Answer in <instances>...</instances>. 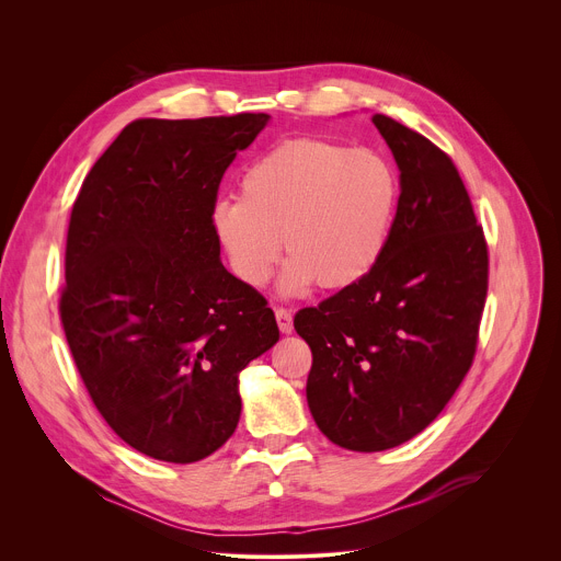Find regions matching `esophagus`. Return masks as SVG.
Segmentation results:
<instances>
[{
  "mask_svg": "<svg viewBox=\"0 0 561 561\" xmlns=\"http://www.w3.org/2000/svg\"><path fill=\"white\" fill-rule=\"evenodd\" d=\"M275 317H277V327L284 335L293 333V312L288 308H284V306L275 308Z\"/></svg>",
  "mask_w": 561,
  "mask_h": 561,
  "instance_id": "1",
  "label": "esophagus"
}]
</instances>
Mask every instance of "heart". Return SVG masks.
I'll use <instances>...</instances> for the list:
<instances>
[{"mask_svg":"<svg viewBox=\"0 0 561 561\" xmlns=\"http://www.w3.org/2000/svg\"><path fill=\"white\" fill-rule=\"evenodd\" d=\"M397 173L373 148L297 137L257 157L239 197L217 199L210 226L232 273L264 286L284 251L282 293L314 282L346 288L381 260L397 208Z\"/></svg>","mask_w":561,"mask_h":561,"instance_id":"obj_1","label":"heart"}]
</instances>
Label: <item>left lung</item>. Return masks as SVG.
I'll list each match as a JSON object with an SVG mask.
<instances>
[{"mask_svg": "<svg viewBox=\"0 0 561 561\" xmlns=\"http://www.w3.org/2000/svg\"><path fill=\"white\" fill-rule=\"evenodd\" d=\"M399 169L386 251L359 282L295 314L312 353L306 399L333 444L375 453L422 433L466 377L489 290V249L453 159L373 115Z\"/></svg>", "mask_w": 561, "mask_h": 561, "instance_id": "1", "label": "left lung"}]
</instances>
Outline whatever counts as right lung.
<instances>
[{
    "label": "right lung",
    "instance_id": "right-lung-1",
    "mask_svg": "<svg viewBox=\"0 0 561 561\" xmlns=\"http://www.w3.org/2000/svg\"><path fill=\"white\" fill-rule=\"evenodd\" d=\"M268 119H135L72 204L66 342L100 415L152 459L191 463L224 446L242 413L239 373L279 340L210 226L226 169Z\"/></svg>",
    "mask_w": 561,
    "mask_h": 561
}]
</instances>
